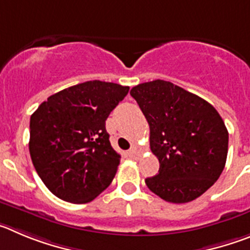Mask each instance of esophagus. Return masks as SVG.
<instances>
[{"mask_svg": "<svg viewBox=\"0 0 250 250\" xmlns=\"http://www.w3.org/2000/svg\"><path fill=\"white\" fill-rule=\"evenodd\" d=\"M128 156H129L130 158L136 159V158H138L139 154H138V152H137L136 148H130V149L128 150Z\"/></svg>", "mask_w": 250, "mask_h": 250, "instance_id": "1", "label": "esophagus"}]
</instances>
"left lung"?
Returning <instances> with one entry per match:
<instances>
[{"mask_svg": "<svg viewBox=\"0 0 250 250\" xmlns=\"http://www.w3.org/2000/svg\"><path fill=\"white\" fill-rule=\"evenodd\" d=\"M130 96L149 125L158 174L146 179L154 194L188 203L217 182L226 166L228 130L210 103L163 80L141 83Z\"/></svg>", "mask_w": 250, "mask_h": 250, "instance_id": "8db88e82", "label": "left lung"}]
</instances>
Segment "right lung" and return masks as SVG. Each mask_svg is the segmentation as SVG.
<instances>
[{
  "instance_id": "obj_1",
  "label": "right lung",
  "mask_w": 250,
  "mask_h": 250,
  "mask_svg": "<svg viewBox=\"0 0 250 250\" xmlns=\"http://www.w3.org/2000/svg\"><path fill=\"white\" fill-rule=\"evenodd\" d=\"M128 91L88 81L49 96L31 116V159L56 197L88 203L113 181L121 156L112 148L105 120Z\"/></svg>"
}]
</instances>
